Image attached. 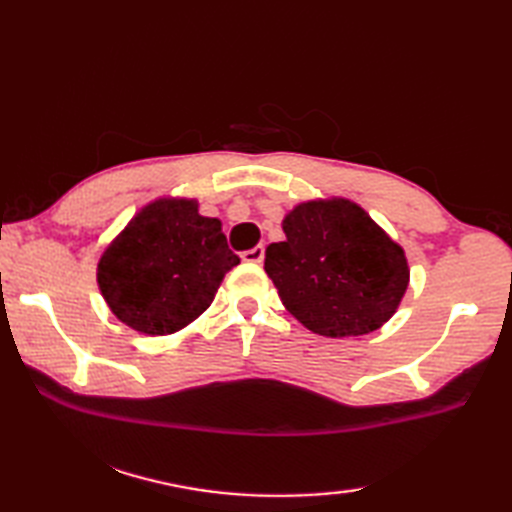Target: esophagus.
<instances>
[{
  "label": "esophagus",
  "mask_w": 512,
  "mask_h": 512,
  "mask_svg": "<svg viewBox=\"0 0 512 512\" xmlns=\"http://www.w3.org/2000/svg\"><path fill=\"white\" fill-rule=\"evenodd\" d=\"M242 259L246 264H262L264 262V246H255L250 250H244Z\"/></svg>",
  "instance_id": "esophagus-1"
}]
</instances>
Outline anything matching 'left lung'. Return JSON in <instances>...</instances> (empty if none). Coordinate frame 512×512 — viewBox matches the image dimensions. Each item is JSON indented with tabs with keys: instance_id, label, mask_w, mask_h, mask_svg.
Instances as JSON below:
<instances>
[{
	"instance_id": "1",
	"label": "left lung",
	"mask_w": 512,
	"mask_h": 512,
	"mask_svg": "<svg viewBox=\"0 0 512 512\" xmlns=\"http://www.w3.org/2000/svg\"><path fill=\"white\" fill-rule=\"evenodd\" d=\"M286 242L266 248V275L286 310L321 336H361L391 319L409 286L405 250L350 200L295 206Z\"/></svg>"
}]
</instances>
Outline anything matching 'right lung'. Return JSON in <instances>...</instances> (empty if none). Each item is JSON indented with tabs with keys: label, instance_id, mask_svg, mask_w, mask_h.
Here are the masks:
<instances>
[{
	"label": "right lung",
	"instance_id": "obj_1",
	"mask_svg": "<svg viewBox=\"0 0 512 512\" xmlns=\"http://www.w3.org/2000/svg\"><path fill=\"white\" fill-rule=\"evenodd\" d=\"M237 264L220 220L200 215L195 200L162 198L105 248L96 279L118 319L165 336L198 319Z\"/></svg>",
	"mask_w": 512,
	"mask_h": 512
}]
</instances>
